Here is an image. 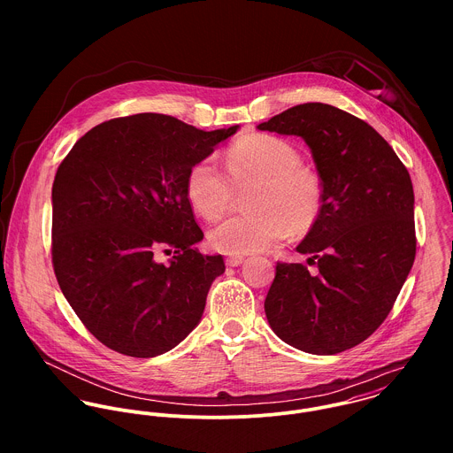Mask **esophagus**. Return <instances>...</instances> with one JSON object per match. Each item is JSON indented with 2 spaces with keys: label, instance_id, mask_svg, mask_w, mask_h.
I'll return each instance as SVG.
<instances>
[{
  "label": "esophagus",
  "instance_id": "esophagus-1",
  "mask_svg": "<svg viewBox=\"0 0 453 453\" xmlns=\"http://www.w3.org/2000/svg\"><path fill=\"white\" fill-rule=\"evenodd\" d=\"M225 261L228 266H241L244 263V258L242 257H228Z\"/></svg>",
  "mask_w": 453,
  "mask_h": 453
}]
</instances>
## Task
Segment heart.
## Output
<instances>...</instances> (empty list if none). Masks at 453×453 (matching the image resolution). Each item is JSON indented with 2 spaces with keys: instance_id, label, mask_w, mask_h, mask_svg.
<instances>
[{
  "instance_id": "1",
  "label": "heart",
  "mask_w": 453,
  "mask_h": 453,
  "mask_svg": "<svg viewBox=\"0 0 453 453\" xmlns=\"http://www.w3.org/2000/svg\"><path fill=\"white\" fill-rule=\"evenodd\" d=\"M229 176L212 157L195 162L187 176V195L205 219L223 216L235 190L255 185L248 214L226 218L209 230L212 250L244 257L268 250L289 234L305 235L319 221L324 187L319 174L302 165L300 151L272 134H250L225 151Z\"/></svg>"
}]
</instances>
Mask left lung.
I'll list each match as a JSON object with an SVG mask.
<instances>
[{
	"instance_id": "obj_1",
	"label": "left lung",
	"mask_w": 453,
	"mask_h": 453,
	"mask_svg": "<svg viewBox=\"0 0 453 453\" xmlns=\"http://www.w3.org/2000/svg\"><path fill=\"white\" fill-rule=\"evenodd\" d=\"M258 129L300 135L324 187L319 221L296 248L316 270L279 261L266 319L303 352L352 349L386 321L415 259L410 174L377 130L329 104L293 106Z\"/></svg>"
}]
</instances>
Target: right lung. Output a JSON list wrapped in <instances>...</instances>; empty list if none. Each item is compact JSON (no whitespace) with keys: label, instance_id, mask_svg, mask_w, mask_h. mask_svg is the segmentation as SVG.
I'll list each match as a JSON object with an SVG mask.
<instances>
[{"label":"right lung","instance_id":"add662e5","mask_svg":"<svg viewBox=\"0 0 453 453\" xmlns=\"http://www.w3.org/2000/svg\"><path fill=\"white\" fill-rule=\"evenodd\" d=\"M139 113L88 130L52 187V265L74 314L130 357L174 349L200 321L221 255L203 257L187 195L195 162L235 134ZM158 252L173 253L169 265Z\"/></svg>","mask_w":453,"mask_h":453}]
</instances>
